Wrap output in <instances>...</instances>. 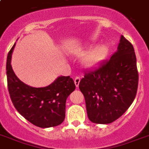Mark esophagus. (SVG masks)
<instances>
[{
    "mask_svg": "<svg viewBox=\"0 0 149 149\" xmlns=\"http://www.w3.org/2000/svg\"><path fill=\"white\" fill-rule=\"evenodd\" d=\"M79 82H80V78H79V77H77L74 79V83H75V85H76V87H79Z\"/></svg>",
    "mask_w": 149,
    "mask_h": 149,
    "instance_id": "esophagus-1",
    "label": "esophagus"
}]
</instances>
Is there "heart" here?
I'll return each instance as SVG.
<instances>
[{"label": "heart", "instance_id": "1", "mask_svg": "<svg viewBox=\"0 0 149 149\" xmlns=\"http://www.w3.org/2000/svg\"><path fill=\"white\" fill-rule=\"evenodd\" d=\"M72 52L77 56H82L85 54L82 58V65L85 68L90 69L99 64L105 58L108 53V47L106 44H101L93 47L89 52L85 49L75 50Z\"/></svg>", "mask_w": 149, "mask_h": 149}]
</instances>
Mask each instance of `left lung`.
<instances>
[{
	"mask_svg": "<svg viewBox=\"0 0 149 149\" xmlns=\"http://www.w3.org/2000/svg\"><path fill=\"white\" fill-rule=\"evenodd\" d=\"M138 85L134 49L121 35L117 51L95 70L85 72L79 82L89 120L100 124L117 120L134 102Z\"/></svg>",
	"mask_w": 149,
	"mask_h": 149,
	"instance_id": "obj_1",
	"label": "left lung"
}]
</instances>
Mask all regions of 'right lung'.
Returning <instances> with one entry per match:
<instances>
[{
  "mask_svg": "<svg viewBox=\"0 0 149 149\" xmlns=\"http://www.w3.org/2000/svg\"><path fill=\"white\" fill-rule=\"evenodd\" d=\"M15 46L7 58L8 88L11 102L19 114L29 122L41 128L56 127L65 117L67 97L76 88L71 77H58L51 84L33 87L21 81L15 74L11 65Z\"/></svg>",
  "mask_w": 149,
  "mask_h": 149,
  "instance_id": "add662e5",
  "label": "right lung"
}]
</instances>
